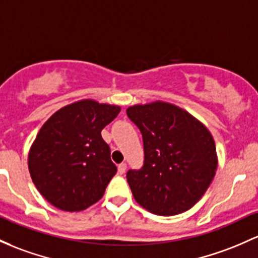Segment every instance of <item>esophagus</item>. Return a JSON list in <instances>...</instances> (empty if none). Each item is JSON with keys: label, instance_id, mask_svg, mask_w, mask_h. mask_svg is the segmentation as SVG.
Returning a JSON list of instances; mask_svg holds the SVG:
<instances>
[{"label": "esophagus", "instance_id": "1", "mask_svg": "<svg viewBox=\"0 0 258 258\" xmlns=\"http://www.w3.org/2000/svg\"><path fill=\"white\" fill-rule=\"evenodd\" d=\"M117 169H118V172H120V174H124V171H126V169H127V164L126 163L118 164Z\"/></svg>", "mask_w": 258, "mask_h": 258}]
</instances>
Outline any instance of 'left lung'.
Segmentation results:
<instances>
[{"label":"left lung","instance_id":"left-lung-1","mask_svg":"<svg viewBox=\"0 0 258 258\" xmlns=\"http://www.w3.org/2000/svg\"><path fill=\"white\" fill-rule=\"evenodd\" d=\"M126 112L143 137V166L126 175L138 205L164 217L194 207L218 166L216 143L207 127L165 101L137 104Z\"/></svg>","mask_w":258,"mask_h":258}]
</instances>
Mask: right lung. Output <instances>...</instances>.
<instances>
[{
    "mask_svg": "<svg viewBox=\"0 0 258 258\" xmlns=\"http://www.w3.org/2000/svg\"><path fill=\"white\" fill-rule=\"evenodd\" d=\"M121 107L83 99L61 107L36 135L28 168L34 185L53 207L83 211L103 197L117 171L101 130Z\"/></svg>",
    "mask_w": 258,
    "mask_h": 258,
    "instance_id": "obj_1",
    "label": "right lung"
}]
</instances>
